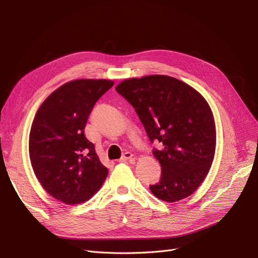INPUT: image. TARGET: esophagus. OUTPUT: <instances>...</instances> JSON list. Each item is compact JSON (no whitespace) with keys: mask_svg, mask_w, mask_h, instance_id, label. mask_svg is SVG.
Returning a JSON list of instances; mask_svg holds the SVG:
<instances>
[{"mask_svg":"<svg viewBox=\"0 0 258 258\" xmlns=\"http://www.w3.org/2000/svg\"><path fill=\"white\" fill-rule=\"evenodd\" d=\"M133 155L131 152H125V153H124L123 155H122V157L119 159V161H126V160H128V159H132L133 158Z\"/></svg>","mask_w":258,"mask_h":258,"instance_id":"obj_1","label":"esophagus"}]
</instances>
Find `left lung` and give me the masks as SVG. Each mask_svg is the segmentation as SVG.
Wrapping results in <instances>:
<instances>
[{
	"label": "left lung",
	"instance_id": "obj_1",
	"mask_svg": "<svg viewBox=\"0 0 258 258\" xmlns=\"http://www.w3.org/2000/svg\"><path fill=\"white\" fill-rule=\"evenodd\" d=\"M116 90L135 108L147 134L161 149L153 155L161 177L152 194L177 202L194 194L213 164L216 126L211 107L191 86L168 75H147L121 82Z\"/></svg>",
	"mask_w": 258,
	"mask_h": 258
}]
</instances>
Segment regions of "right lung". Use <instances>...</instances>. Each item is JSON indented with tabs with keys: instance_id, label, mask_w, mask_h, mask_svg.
<instances>
[{
	"instance_id": "right-lung-1",
	"label": "right lung",
	"mask_w": 258,
	"mask_h": 258,
	"mask_svg": "<svg viewBox=\"0 0 258 258\" xmlns=\"http://www.w3.org/2000/svg\"><path fill=\"white\" fill-rule=\"evenodd\" d=\"M112 86L109 80L68 82L36 112L28 141L31 164L45 191L64 204L88 201L108 174L84 130L94 104Z\"/></svg>"
}]
</instances>
